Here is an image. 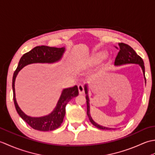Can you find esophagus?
I'll return each mask as SVG.
<instances>
[{"label":"esophagus","instance_id":"esophagus-1","mask_svg":"<svg viewBox=\"0 0 155 155\" xmlns=\"http://www.w3.org/2000/svg\"><path fill=\"white\" fill-rule=\"evenodd\" d=\"M78 92H79L80 94H83L84 93V87L83 84L78 85Z\"/></svg>","mask_w":155,"mask_h":155}]
</instances>
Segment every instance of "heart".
<instances>
[{"label": "heart", "instance_id": "1", "mask_svg": "<svg viewBox=\"0 0 155 155\" xmlns=\"http://www.w3.org/2000/svg\"><path fill=\"white\" fill-rule=\"evenodd\" d=\"M105 53L104 52H99L94 54L91 57L89 61L88 62V67H94V66L99 64L104 58Z\"/></svg>", "mask_w": 155, "mask_h": 155}]
</instances>
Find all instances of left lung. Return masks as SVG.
<instances>
[{
	"instance_id": "obj_1",
	"label": "left lung",
	"mask_w": 155,
	"mask_h": 155,
	"mask_svg": "<svg viewBox=\"0 0 155 155\" xmlns=\"http://www.w3.org/2000/svg\"><path fill=\"white\" fill-rule=\"evenodd\" d=\"M119 46V52L116 58L114 61V65L115 66H120L128 64H139L142 68L143 72L144 78L145 80L146 83V78H145V71H144V62L142 58L138 55L136 52L133 50V48H131L129 45L124 43H118ZM118 48L117 47H115ZM84 91L86 94V99H87V115L88 118L91 121V123L93 124L94 127L99 128L102 130H112L114 129L113 128H108L106 127H103L102 125L97 124L96 122H94V120L92 118V117L90 113V100L88 94V85L86 84L84 85Z\"/></svg>"
}]
</instances>
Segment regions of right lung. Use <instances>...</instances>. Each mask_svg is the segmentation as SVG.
Listing matches in <instances>:
<instances>
[{
    "label": "right lung",
    "instance_id": "1",
    "mask_svg": "<svg viewBox=\"0 0 155 155\" xmlns=\"http://www.w3.org/2000/svg\"><path fill=\"white\" fill-rule=\"evenodd\" d=\"M65 52V48L51 47L47 46H38L31 51L23 54L18 62V67L14 72L12 77L13 99L16 110L21 117L29 126L35 130L49 131L57 129L61 126L65 115L66 105L72 98L78 96V90L77 85L64 88L54 110L50 114L40 117L28 116L20 108L16 100L15 83L18 72L25 66L33 63L52 64L61 61Z\"/></svg>",
    "mask_w": 155,
    "mask_h": 155
}]
</instances>
